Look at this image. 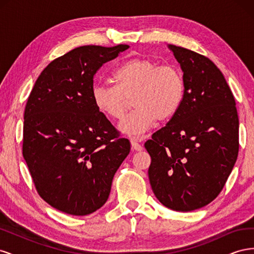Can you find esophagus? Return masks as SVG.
I'll use <instances>...</instances> for the list:
<instances>
[{"mask_svg": "<svg viewBox=\"0 0 254 254\" xmlns=\"http://www.w3.org/2000/svg\"><path fill=\"white\" fill-rule=\"evenodd\" d=\"M144 140V137H133L131 139V148L134 151H142L143 147L142 145L140 144V142H142Z\"/></svg>", "mask_w": 254, "mask_h": 254, "instance_id": "esophagus-1", "label": "esophagus"}]
</instances>
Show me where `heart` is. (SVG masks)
I'll return each instance as SVG.
<instances>
[{"label":"heart","mask_w":254,"mask_h":254,"mask_svg":"<svg viewBox=\"0 0 254 254\" xmlns=\"http://www.w3.org/2000/svg\"><path fill=\"white\" fill-rule=\"evenodd\" d=\"M117 83L97 81L92 88L96 109L112 120H121L129 97L135 109L126 115L120 131L141 137L157 120L163 122L178 111L184 96L181 72L174 65H159L148 58H133L113 73Z\"/></svg>","instance_id":"1"}]
</instances>
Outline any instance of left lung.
I'll return each instance as SVG.
<instances>
[{"label": "left lung", "instance_id": "1", "mask_svg": "<svg viewBox=\"0 0 254 254\" xmlns=\"http://www.w3.org/2000/svg\"><path fill=\"white\" fill-rule=\"evenodd\" d=\"M183 72V101L145 143L149 182L168 209L190 212L218 196L238 155L235 99L219 68L200 54L168 44Z\"/></svg>", "mask_w": 254, "mask_h": 254}]
</instances>
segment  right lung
I'll use <instances>...</instances> for the list:
<instances>
[{
	"instance_id": "right-lung-1",
	"label": "right lung",
	"mask_w": 254,
	"mask_h": 254,
	"mask_svg": "<svg viewBox=\"0 0 254 254\" xmlns=\"http://www.w3.org/2000/svg\"><path fill=\"white\" fill-rule=\"evenodd\" d=\"M129 49L84 45L44 68L24 111L23 157L38 193L55 209L84 216L108 199L130 143L92 101L93 77Z\"/></svg>"
}]
</instances>
